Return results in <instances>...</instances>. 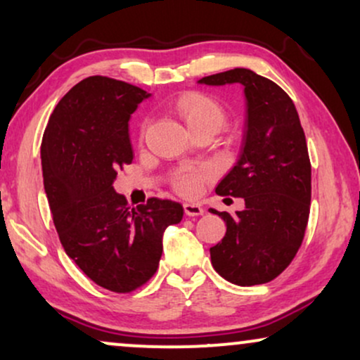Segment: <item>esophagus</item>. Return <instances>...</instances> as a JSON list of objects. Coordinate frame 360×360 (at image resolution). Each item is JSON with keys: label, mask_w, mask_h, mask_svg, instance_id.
<instances>
[{"label": "esophagus", "mask_w": 360, "mask_h": 360, "mask_svg": "<svg viewBox=\"0 0 360 360\" xmlns=\"http://www.w3.org/2000/svg\"><path fill=\"white\" fill-rule=\"evenodd\" d=\"M184 210H185V214L190 216V218H193V216H201L205 213V210L201 208L200 205H191V203H185L184 205Z\"/></svg>", "instance_id": "esophagus-1"}]
</instances>
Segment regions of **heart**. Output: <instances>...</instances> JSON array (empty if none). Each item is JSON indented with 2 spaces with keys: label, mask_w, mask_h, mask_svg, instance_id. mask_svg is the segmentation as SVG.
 <instances>
[{
  "label": "heart",
  "mask_w": 360,
  "mask_h": 360,
  "mask_svg": "<svg viewBox=\"0 0 360 360\" xmlns=\"http://www.w3.org/2000/svg\"><path fill=\"white\" fill-rule=\"evenodd\" d=\"M176 110H179L180 116L184 117L191 132L203 129V127H213V129L218 131L226 120L223 106L214 98L198 91L184 93L176 100ZM206 176H208V170L184 167V169L175 172L174 186L181 195L195 196L200 191L201 181Z\"/></svg>",
  "instance_id": "heart-1"
}]
</instances>
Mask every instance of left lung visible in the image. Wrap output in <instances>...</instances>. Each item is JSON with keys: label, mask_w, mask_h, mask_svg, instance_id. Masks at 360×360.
<instances>
[{"label": "left lung", "mask_w": 360, "mask_h": 360, "mask_svg": "<svg viewBox=\"0 0 360 360\" xmlns=\"http://www.w3.org/2000/svg\"><path fill=\"white\" fill-rule=\"evenodd\" d=\"M205 85L240 83L245 127L239 160L216 193L244 198L229 214L211 210L226 223V236L210 249L221 277L240 287L267 283L288 267L303 243L311 201V164L292 98L249 68L203 77Z\"/></svg>", "instance_id": "8db88e82"}]
</instances>
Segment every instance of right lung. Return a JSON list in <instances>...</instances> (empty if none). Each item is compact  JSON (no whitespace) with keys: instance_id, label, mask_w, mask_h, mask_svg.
I'll list each match as a JSON object with an SVG mask.
<instances>
[{"instance_id":"right-lung-1","label":"right lung","mask_w":360,"mask_h":360,"mask_svg":"<svg viewBox=\"0 0 360 360\" xmlns=\"http://www.w3.org/2000/svg\"><path fill=\"white\" fill-rule=\"evenodd\" d=\"M150 95L101 75L77 83L51 115L41 146L44 188L68 257L100 287L129 293L150 280L162 236L184 208L150 198L129 208L112 188L132 162L129 117Z\"/></svg>"}]
</instances>
